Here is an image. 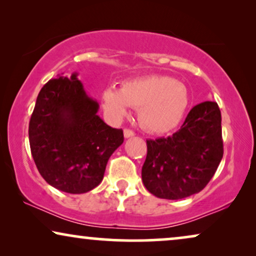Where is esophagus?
<instances>
[{
  "mask_svg": "<svg viewBox=\"0 0 256 256\" xmlns=\"http://www.w3.org/2000/svg\"><path fill=\"white\" fill-rule=\"evenodd\" d=\"M134 136V132L130 130V128H124V137L125 138H131Z\"/></svg>",
  "mask_w": 256,
  "mask_h": 256,
  "instance_id": "34e87169",
  "label": "esophagus"
}]
</instances>
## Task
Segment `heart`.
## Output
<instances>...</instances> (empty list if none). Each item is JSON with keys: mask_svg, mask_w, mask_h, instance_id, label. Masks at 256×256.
Segmentation results:
<instances>
[{"mask_svg": "<svg viewBox=\"0 0 256 256\" xmlns=\"http://www.w3.org/2000/svg\"><path fill=\"white\" fill-rule=\"evenodd\" d=\"M188 100L185 84L158 74L128 80L122 88L108 86L103 92L104 108L111 118L120 120L131 106L139 108V122L154 134L173 130L182 122Z\"/></svg>", "mask_w": 256, "mask_h": 256, "instance_id": "obj_1", "label": "heart"}]
</instances>
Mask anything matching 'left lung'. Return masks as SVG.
Returning a JSON list of instances; mask_svg holds the SVG:
<instances>
[{
    "label": "left lung",
    "instance_id": "8db88e82",
    "mask_svg": "<svg viewBox=\"0 0 256 256\" xmlns=\"http://www.w3.org/2000/svg\"><path fill=\"white\" fill-rule=\"evenodd\" d=\"M146 144L142 179L150 193L168 200L199 193L224 156L220 108L214 102L198 104L179 131L168 138L150 139Z\"/></svg>",
    "mask_w": 256,
    "mask_h": 256
}]
</instances>
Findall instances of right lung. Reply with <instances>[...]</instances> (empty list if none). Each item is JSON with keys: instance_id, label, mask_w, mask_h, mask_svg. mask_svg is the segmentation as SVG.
<instances>
[{"instance_id": "right-lung-1", "label": "right lung", "mask_w": 256, "mask_h": 256, "mask_svg": "<svg viewBox=\"0 0 256 256\" xmlns=\"http://www.w3.org/2000/svg\"><path fill=\"white\" fill-rule=\"evenodd\" d=\"M74 72L40 88L29 122L37 170L54 188L86 193L102 182L108 160L124 142L122 128L105 124L100 104L88 97Z\"/></svg>"}]
</instances>
